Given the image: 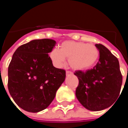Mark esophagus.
Wrapping results in <instances>:
<instances>
[{
  "instance_id": "esophagus-1",
  "label": "esophagus",
  "mask_w": 128,
  "mask_h": 128,
  "mask_svg": "<svg viewBox=\"0 0 128 128\" xmlns=\"http://www.w3.org/2000/svg\"><path fill=\"white\" fill-rule=\"evenodd\" d=\"M66 76H68V75H72L73 73L72 72H70V71H66Z\"/></svg>"
}]
</instances>
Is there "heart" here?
<instances>
[{"label": "heart", "mask_w": 128, "mask_h": 128, "mask_svg": "<svg viewBox=\"0 0 128 128\" xmlns=\"http://www.w3.org/2000/svg\"><path fill=\"white\" fill-rule=\"evenodd\" d=\"M56 68H62L68 58V64L75 70H84L92 68L98 60L99 50L92 44L72 40L64 41L60 48H53L49 54Z\"/></svg>", "instance_id": "1"}]
</instances>
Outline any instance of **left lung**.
<instances>
[{"mask_svg":"<svg viewBox=\"0 0 128 128\" xmlns=\"http://www.w3.org/2000/svg\"><path fill=\"white\" fill-rule=\"evenodd\" d=\"M100 52L99 61L92 69L74 73L79 80L76 90L78 101L90 111H100L111 106L120 93L122 76L119 61L106 47L95 45Z\"/></svg>","mask_w":128,"mask_h":128,"instance_id":"8db88e82","label":"left lung"}]
</instances>
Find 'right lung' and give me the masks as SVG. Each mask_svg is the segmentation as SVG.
I'll return each mask as SVG.
<instances>
[{
  "label": "right lung",
  "instance_id": "obj_1",
  "mask_svg": "<svg viewBox=\"0 0 128 128\" xmlns=\"http://www.w3.org/2000/svg\"><path fill=\"white\" fill-rule=\"evenodd\" d=\"M56 43L52 39L33 40L19 46L12 55L8 88L15 103L25 111L36 113L48 108L65 80L66 71L55 68L48 56Z\"/></svg>",
  "mask_w": 128,
  "mask_h": 128
}]
</instances>
